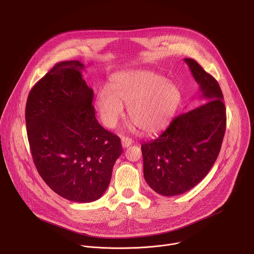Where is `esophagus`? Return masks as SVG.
Segmentation results:
<instances>
[{
  "label": "esophagus",
  "instance_id": "34e87169",
  "mask_svg": "<svg viewBox=\"0 0 254 254\" xmlns=\"http://www.w3.org/2000/svg\"><path fill=\"white\" fill-rule=\"evenodd\" d=\"M131 143H132L131 138L127 137V136H122V146H123V148H128Z\"/></svg>",
  "mask_w": 254,
  "mask_h": 254
}]
</instances>
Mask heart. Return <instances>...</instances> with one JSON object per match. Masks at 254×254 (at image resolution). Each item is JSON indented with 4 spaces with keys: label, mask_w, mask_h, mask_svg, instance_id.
Returning <instances> with one entry per match:
<instances>
[{
    "label": "heart",
    "mask_w": 254,
    "mask_h": 254,
    "mask_svg": "<svg viewBox=\"0 0 254 254\" xmlns=\"http://www.w3.org/2000/svg\"><path fill=\"white\" fill-rule=\"evenodd\" d=\"M182 93L179 86L149 70L116 73L110 88L100 89L95 106L101 123L108 128L117 126L127 105L129 119L143 132L161 130L173 119Z\"/></svg>",
    "instance_id": "heart-1"
}]
</instances>
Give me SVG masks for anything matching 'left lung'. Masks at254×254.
I'll use <instances>...</instances> for the list:
<instances>
[{"instance_id":"8db88e82","label":"left lung","mask_w":254,"mask_h":254,"mask_svg":"<svg viewBox=\"0 0 254 254\" xmlns=\"http://www.w3.org/2000/svg\"><path fill=\"white\" fill-rule=\"evenodd\" d=\"M184 61L205 102L175 118L158 138L141 144L144 180L163 196L181 195L201 182L219 155L226 128L218 82L194 59Z\"/></svg>"}]
</instances>
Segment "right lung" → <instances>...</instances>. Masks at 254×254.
<instances>
[{"label": "right lung", "instance_id": "obj_1", "mask_svg": "<svg viewBox=\"0 0 254 254\" xmlns=\"http://www.w3.org/2000/svg\"><path fill=\"white\" fill-rule=\"evenodd\" d=\"M84 65L57 63L31 89L26 127L34 164L59 196L78 203L99 199L123 154L121 139L97 122Z\"/></svg>", "mask_w": 254, "mask_h": 254}]
</instances>
